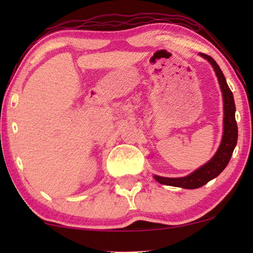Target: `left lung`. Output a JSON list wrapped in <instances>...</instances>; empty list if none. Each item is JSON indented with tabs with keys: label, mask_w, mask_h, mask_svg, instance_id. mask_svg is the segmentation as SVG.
<instances>
[{
	"label": "left lung",
	"mask_w": 253,
	"mask_h": 253,
	"mask_svg": "<svg viewBox=\"0 0 253 253\" xmlns=\"http://www.w3.org/2000/svg\"><path fill=\"white\" fill-rule=\"evenodd\" d=\"M204 58L209 60V62L212 64L214 68V71L219 79V84L221 86V91H222L223 96V109H224V117H223V137L222 141L219 150L211 160L204 165L203 167L197 169L192 174L185 177H178V178H170V177H161V176H154L159 183L165 185H171V186H178V188L184 189H197L200 186L205 185L209 183L211 179L215 178L220 172L227 167L229 164L231 155H233L234 148L237 144V123L235 120V101L233 92L230 91L229 86H228L226 78L221 71V69L212 57L206 54H200Z\"/></svg>",
	"instance_id": "left-lung-1"
}]
</instances>
